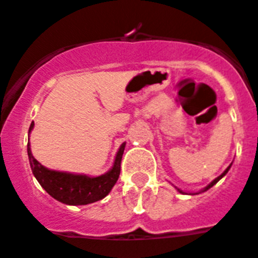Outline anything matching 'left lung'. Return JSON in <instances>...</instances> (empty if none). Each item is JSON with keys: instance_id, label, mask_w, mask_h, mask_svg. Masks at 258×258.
I'll list each match as a JSON object with an SVG mask.
<instances>
[{"instance_id": "8db88e82", "label": "left lung", "mask_w": 258, "mask_h": 258, "mask_svg": "<svg viewBox=\"0 0 258 258\" xmlns=\"http://www.w3.org/2000/svg\"><path fill=\"white\" fill-rule=\"evenodd\" d=\"M230 166H231V165H230ZM230 166H227V168H226V170H225V172H223V173H222V174H221V175H218V177H217V178H216V179H213V181H212V182H211V183H209V184H208V186H207V187H204V188H203V190H202V191H200V192H204V191L209 190V188H211V187H212V186H214V184L217 183V182H218V181H220V179H221V178H222L223 175H225V174H226V173H227V172H229V169H230ZM177 190H178V191H179V192H182V194H183V191H182V190H179V188H177Z\"/></svg>"}]
</instances>
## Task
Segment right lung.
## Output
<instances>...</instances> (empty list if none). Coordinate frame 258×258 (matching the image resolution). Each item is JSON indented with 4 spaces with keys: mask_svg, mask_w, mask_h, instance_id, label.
<instances>
[{
    "mask_svg": "<svg viewBox=\"0 0 258 258\" xmlns=\"http://www.w3.org/2000/svg\"><path fill=\"white\" fill-rule=\"evenodd\" d=\"M35 126L32 122L29 133ZM29 142L27 145L31 169L38 183L42 186L50 197L68 206H85L103 199L112 190L117 182L121 170V159L125 150V142L120 146L115 157L113 166L107 173L98 177H89L86 174H72L67 172L51 170L41 165L32 155Z\"/></svg>",
    "mask_w": 258,
    "mask_h": 258,
    "instance_id": "right-lung-1",
    "label": "right lung"
}]
</instances>
